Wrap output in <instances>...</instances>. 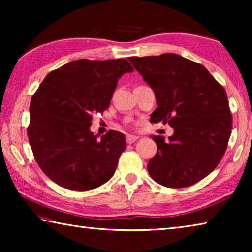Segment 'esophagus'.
I'll use <instances>...</instances> for the list:
<instances>
[{
  "label": "esophagus",
  "mask_w": 252,
  "mask_h": 252,
  "mask_svg": "<svg viewBox=\"0 0 252 252\" xmlns=\"http://www.w3.org/2000/svg\"><path fill=\"white\" fill-rule=\"evenodd\" d=\"M138 139H139V136H136V135H132V134H127L126 135V142L130 143V144L135 142Z\"/></svg>",
  "instance_id": "1"
}]
</instances>
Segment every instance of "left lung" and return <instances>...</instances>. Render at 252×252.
I'll use <instances>...</instances> for the list:
<instances>
[{
  "label": "left lung",
  "mask_w": 252,
  "mask_h": 252,
  "mask_svg": "<svg viewBox=\"0 0 252 252\" xmlns=\"http://www.w3.org/2000/svg\"><path fill=\"white\" fill-rule=\"evenodd\" d=\"M129 61L153 89L158 108L150 121L169 123L174 133L155 135L157 153L148 163L156 182L186 188L206 178L222 159L232 117L222 85L206 67L181 55L131 57Z\"/></svg>",
  "instance_id": "1"
}]
</instances>
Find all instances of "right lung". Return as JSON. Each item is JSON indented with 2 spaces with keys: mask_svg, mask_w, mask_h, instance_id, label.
I'll use <instances>...</instances> for the list:
<instances>
[{
  "mask_svg": "<svg viewBox=\"0 0 252 252\" xmlns=\"http://www.w3.org/2000/svg\"><path fill=\"white\" fill-rule=\"evenodd\" d=\"M133 67L126 59L75 60L51 71L30 104L29 142L34 158L57 185L73 191L108 182L126 150V136L90 131L92 114L110 106L118 81Z\"/></svg>",
  "mask_w": 252,
  "mask_h": 252,
  "instance_id": "obj_1",
  "label": "right lung"
}]
</instances>
